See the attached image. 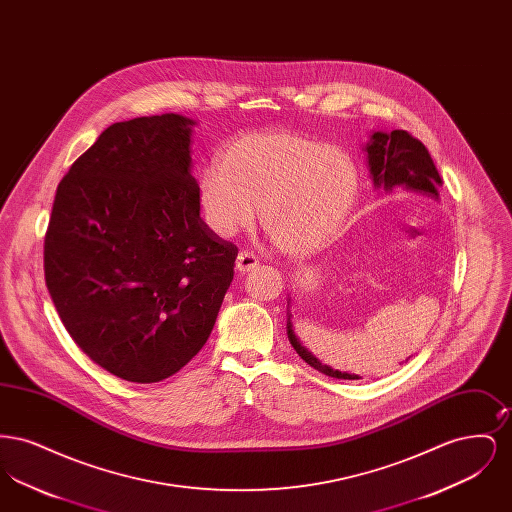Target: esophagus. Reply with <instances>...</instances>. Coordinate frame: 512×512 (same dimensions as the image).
Masks as SVG:
<instances>
[{
  "label": "esophagus",
  "instance_id": "esophagus-1",
  "mask_svg": "<svg viewBox=\"0 0 512 512\" xmlns=\"http://www.w3.org/2000/svg\"><path fill=\"white\" fill-rule=\"evenodd\" d=\"M259 265V259L249 253V251H240L238 257H236V270L238 272H249L251 268H255Z\"/></svg>",
  "mask_w": 512,
  "mask_h": 512
}]
</instances>
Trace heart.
<instances>
[{
  "instance_id": "heart-1",
  "label": "heart",
  "mask_w": 512,
  "mask_h": 512,
  "mask_svg": "<svg viewBox=\"0 0 512 512\" xmlns=\"http://www.w3.org/2000/svg\"><path fill=\"white\" fill-rule=\"evenodd\" d=\"M359 188L361 169L347 149L290 132L247 134L197 178L203 219L217 236L249 228L261 207L272 244L295 257L338 234Z\"/></svg>"
}]
</instances>
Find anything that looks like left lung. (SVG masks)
I'll return each instance as SVG.
<instances>
[{
  "mask_svg": "<svg viewBox=\"0 0 512 512\" xmlns=\"http://www.w3.org/2000/svg\"><path fill=\"white\" fill-rule=\"evenodd\" d=\"M366 159L374 190L384 192H411L439 199L438 188L441 176L428 153L426 146L413 138L407 130L391 132H372L365 146ZM290 305V301H288ZM288 340L297 351V355L313 366L318 372L340 378V380H359V374H349L334 370L332 366L322 365L317 357L299 341L293 332L292 313L288 311Z\"/></svg>",
  "mask_w": 512,
  "mask_h": 512,
  "instance_id": "1",
  "label": "left lung"
}]
</instances>
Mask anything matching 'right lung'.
I'll list each match as a JSON object with an SVG mask.
<instances>
[{"label": "right lung", "mask_w": 512, "mask_h": 512, "mask_svg": "<svg viewBox=\"0 0 512 512\" xmlns=\"http://www.w3.org/2000/svg\"><path fill=\"white\" fill-rule=\"evenodd\" d=\"M194 119L115 122L61 180L44 242L67 332L126 382H159L209 340L238 247L199 217Z\"/></svg>", "instance_id": "add662e5"}]
</instances>
